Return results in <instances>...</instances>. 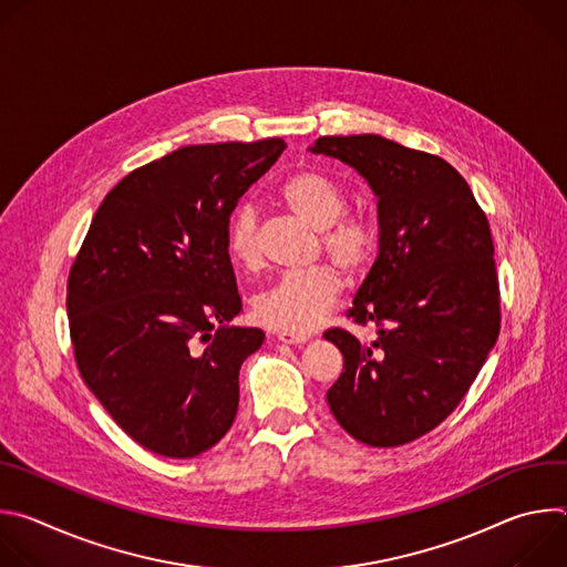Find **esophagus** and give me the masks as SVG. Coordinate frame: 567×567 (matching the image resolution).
<instances>
[{
  "mask_svg": "<svg viewBox=\"0 0 567 567\" xmlns=\"http://www.w3.org/2000/svg\"><path fill=\"white\" fill-rule=\"evenodd\" d=\"M278 341L287 343V346H302L309 341V337L305 334H291V332H278Z\"/></svg>",
  "mask_w": 567,
  "mask_h": 567,
  "instance_id": "obj_1",
  "label": "esophagus"
}]
</instances>
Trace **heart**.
<instances>
[{"label": "heart", "instance_id": "1", "mask_svg": "<svg viewBox=\"0 0 567 567\" xmlns=\"http://www.w3.org/2000/svg\"><path fill=\"white\" fill-rule=\"evenodd\" d=\"M282 204L302 221L320 230V247L343 271L361 274L377 256V226L359 213H343L348 206L343 188L318 171L293 173L280 186ZM228 256L245 269L260 262L258 210L241 204L228 219ZM343 282L332 265H316L278 278L254 300V313L262 326L305 334L328 318L341 296Z\"/></svg>", "mask_w": 567, "mask_h": 567}]
</instances>
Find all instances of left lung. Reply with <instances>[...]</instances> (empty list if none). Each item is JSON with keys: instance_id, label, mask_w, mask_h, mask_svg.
I'll list each match as a JSON object with an SVG mask.
<instances>
[{"instance_id": "obj_1", "label": "left lung", "mask_w": 567, "mask_h": 567, "mask_svg": "<svg viewBox=\"0 0 567 567\" xmlns=\"http://www.w3.org/2000/svg\"><path fill=\"white\" fill-rule=\"evenodd\" d=\"M313 154L341 158L377 197L379 254L348 311L377 328L372 343L326 337L343 354L330 411L359 442L409 444L453 411L501 332L489 221L444 158L379 134L320 136Z\"/></svg>"}]
</instances>
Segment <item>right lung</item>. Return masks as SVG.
Instances as JSON below:
<instances>
[{
  "mask_svg": "<svg viewBox=\"0 0 567 567\" xmlns=\"http://www.w3.org/2000/svg\"><path fill=\"white\" fill-rule=\"evenodd\" d=\"M282 138L186 145L123 177L99 206L66 282L75 363L112 420L164 457L230 429L239 368L265 332L235 328L230 213Z\"/></svg>",
  "mask_w": 567,
  "mask_h": 567,
  "instance_id": "add662e5",
  "label": "right lung"
}]
</instances>
